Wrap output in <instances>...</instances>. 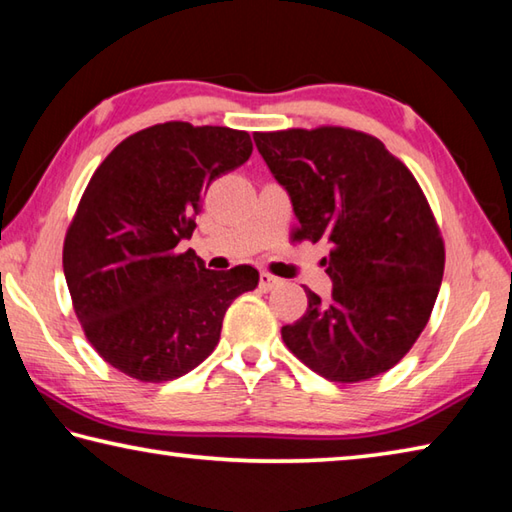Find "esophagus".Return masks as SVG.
Segmentation results:
<instances>
[{
	"label": "esophagus",
	"mask_w": 512,
	"mask_h": 512,
	"mask_svg": "<svg viewBox=\"0 0 512 512\" xmlns=\"http://www.w3.org/2000/svg\"><path fill=\"white\" fill-rule=\"evenodd\" d=\"M279 283H281V281L276 279V276L263 272V274H261V283H258V285H261V290H263V292H270V290L274 288V285H279Z\"/></svg>",
	"instance_id": "1"
}]
</instances>
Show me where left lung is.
Masks as SVG:
<instances>
[{
    "label": "left lung",
    "mask_w": 512,
    "mask_h": 512,
    "mask_svg": "<svg viewBox=\"0 0 512 512\" xmlns=\"http://www.w3.org/2000/svg\"><path fill=\"white\" fill-rule=\"evenodd\" d=\"M256 148L292 200L294 238L330 242L333 297L281 328L299 360L330 382L393 369L427 326L445 245L411 170L366 132L337 125L256 132Z\"/></svg>",
    "instance_id": "1"
}]
</instances>
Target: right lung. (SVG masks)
Segmentation results:
<instances>
[{"label":"right lung","mask_w":512,"mask_h":512,"mask_svg":"<svg viewBox=\"0 0 512 512\" xmlns=\"http://www.w3.org/2000/svg\"><path fill=\"white\" fill-rule=\"evenodd\" d=\"M247 132L168 121L123 139L89 179L62 270L89 344L141 382L182 378L220 342L224 312L258 285L251 265L211 272L193 249L215 177L245 164Z\"/></svg>","instance_id":"add662e5"}]
</instances>
